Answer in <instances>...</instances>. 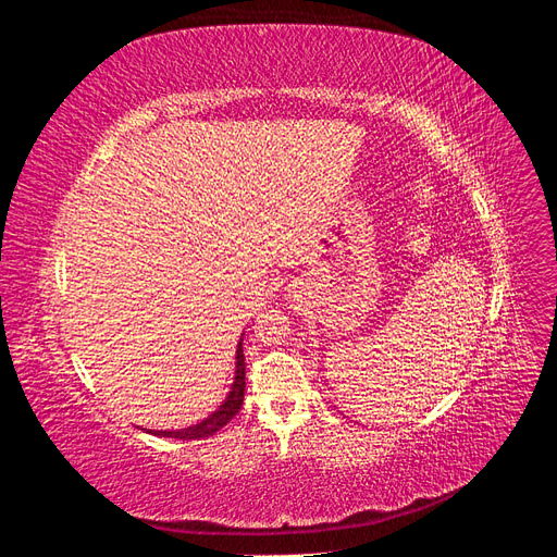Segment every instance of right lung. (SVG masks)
<instances>
[{
    "label": "right lung",
    "instance_id": "right-lung-1",
    "mask_svg": "<svg viewBox=\"0 0 557 557\" xmlns=\"http://www.w3.org/2000/svg\"><path fill=\"white\" fill-rule=\"evenodd\" d=\"M242 342H239V348H237V376H234L232 391H230L227 399L221 404V409L213 411L209 418H205L197 425L183 428V430H150V434L166 436V440H207V436H211L221 428H225L230 420L239 413L242 404H244V391H246V362H244Z\"/></svg>",
    "mask_w": 557,
    "mask_h": 557
}]
</instances>
